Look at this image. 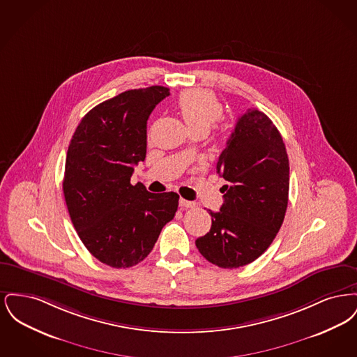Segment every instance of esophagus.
Wrapping results in <instances>:
<instances>
[{
	"instance_id": "34e87169",
	"label": "esophagus",
	"mask_w": 357,
	"mask_h": 357,
	"mask_svg": "<svg viewBox=\"0 0 357 357\" xmlns=\"http://www.w3.org/2000/svg\"><path fill=\"white\" fill-rule=\"evenodd\" d=\"M179 206H181L182 208H192V207H195V204H194V202H190V201H186V199H183V198H181V199H179Z\"/></svg>"
}]
</instances>
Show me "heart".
Wrapping results in <instances>:
<instances>
[{
  "instance_id": "1",
  "label": "heart",
  "mask_w": 357,
  "mask_h": 357,
  "mask_svg": "<svg viewBox=\"0 0 357 357\" xmlns=\"http://www.w3.org/2000/svg\"><path fill=\"white\" fill-rule=\"evenodd\" d=\"M176 108L191 132L202 131L206 134L223 114L217 96L204 89L183 91L176 100Z\"/></svg>"
}]
</instances>
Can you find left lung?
<instances>
[{
	"mask_svg": "<svg viewBox=\"0 0 357 357\" xmlns=\"http://www.w3.org/2000/svg\"><path fill=\"white\" fill-rule=\"evenodd\" d=\"M229 183L210 231L195 241L199 253L223 269L253 262L277 236L288 207L289 159L282 136L264 112L238 118L217 163Z\"/></svg>",
	"mask_w": 357,
	"mask_h": 357,
	"instance_id": "left-lung-1",
	"label": "left lung"
}]
</instances>
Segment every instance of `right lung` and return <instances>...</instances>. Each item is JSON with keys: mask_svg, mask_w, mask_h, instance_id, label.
I'll return each mask as SVG.
<instances>
[{"mask_svg": "<svg viewBox=\"0 0 357 357\" xmlns=\"http://www.w3.org/2000/svg\"><path fill=\"white\" fill-rule=\"evenodd\" d=\"M169 95L160 85L121 92L93 107L70 139L63 181L69 217L88 252L111 268L143 261L178 210L176 192L130 182L146 159L149 116Z\"/></svg>", "mask_w": 357, "mask_h": 357, "instance_id": "1", "label": "right lung"}]
</instances>
